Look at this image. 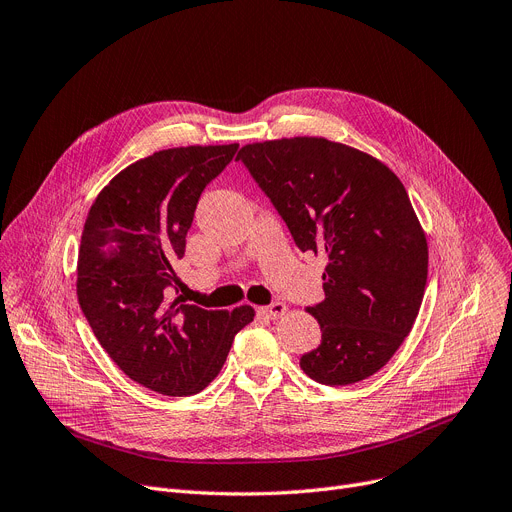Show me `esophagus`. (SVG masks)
Segmentation results:
<instances>
[{
    "mask_svg": "<svg viewBox=\"0 0 512 512\" xmlns=\"http://www.w3.org/2000/svg\"><path fill=\"white\" fill-rule=\"evenodd\" d=\"M285 304L283 302H273V304H269V306H264V308H260V312L264 314V316H269V319H279V316H283L285 314Z\"/></svg>",
    "mask_w": 512,
    "mask_h": 512,
    "instance_id": "obj_1",
    "label": "esophagus"
}]
</instances>
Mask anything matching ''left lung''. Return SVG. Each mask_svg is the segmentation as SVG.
<instances>
[{
    "mask_svg": "<svg viewBox=\"0 0 512 512\" xmlns=\"http://www.w3.org/2000/svg\"><path fill=\"white\" fill-rule=\"evenodd\" d=\"M258 187L302 252L327 254L325 300L308 312L321 346L300 358L323 385L385 367L410 333L427 285V239L400 179L377 158L325 137L243 145Z\"/></svg>",
    "mask_w": 512,
    "mask_h": 512,
    "instance_id": "8db88e82",
    "label": "left lung"
}]
</instances>
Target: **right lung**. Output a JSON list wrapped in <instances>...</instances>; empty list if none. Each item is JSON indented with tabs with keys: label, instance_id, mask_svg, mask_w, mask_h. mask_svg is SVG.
I'll return each mask as SVG.
<instances>
[{
	"label": "right lung",
	"instance_id": "1",
	"mask_svg": "<svg viewBox=\"0 0 512 512\" xmlns=\"http://www.w3.org/2000/svg\"><path fill=\"white\" fill-rule=\"evenodd\" d=\"M239 145L162 150L127 166L89 208L77 296L120 371L164 396L198 394L218 375L252 306L206 310L170 302L185 237L204 187Z\"/></svg>",
	"mask_w": 512,
	"mask_h": 512
}]
</instances>
